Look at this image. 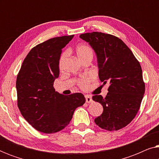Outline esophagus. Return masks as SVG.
<instances>
[{
  "mask_svg": "<svg viewBox=\"0 0 159 159\" xmlns=\"http://www.w3.org/2000/svg\"><path fill=\"white\" fill-rule=\"evenodd\" d=\"M85 99H86V102L88 103H90L93 102L92 98H91V96H90V95H85Z\"/></svg>",
  "mask_w": 159,
  "mask_h": 159,
  "instance_id": "34e87169",
  "label": "esophagus"
}]
</instances>
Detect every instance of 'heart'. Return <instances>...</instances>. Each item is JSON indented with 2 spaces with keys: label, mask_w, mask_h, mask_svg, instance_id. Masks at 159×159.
I'll list each match as a JSON object with an SVG mask.
<instances>
[{
  "label": "heart",
  "mask_w": 159,
  "mask_h": 159,
  "mask_svg": "<svg viewBox=\"0 0 159 159\" xmlns=\"http://www.w3.org/2000/svg\"><path fill=\"white\" fill-rule=\"evenodd\" d=\"M75 52L77 54V57L81 61H83L84 60L91 58L93 59V51L90 45L87 44H79L75 48ZM66 58V53L64 52L61 56L59 59V67L62 68L63 64L65 61V58ZM91 82L90 77H85L82 78L78 81V85L82 90H87L90 86V83Z\"/></svg>",
  "instance_id": "heart-1"
}]
</instances>
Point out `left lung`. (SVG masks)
<instances>
[{
  "label": "left lung",
  "mask_w": 159,
  "mask_h": 159,
  "mask_svg": "<svg viewBox=\"0 0 159 159\" xmlns=\"http://www.w3.org/2000/svg\"><path fill=\"white\" fill-rule=\"evenodd\" d=\"M96 53L99 79L109 84L106 98L93 95L103 111L95 119L99 127L108 131L122 129L133 120L145 93L140 63L121 39L110 34L93 32L80 34Z\"/></svg>",
  "instance_id": "8db88e82"
}]
</instances>
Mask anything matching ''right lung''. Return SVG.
Returning a JSON list of instances; mask_svg holds the SVG:
<instances>
[{
  "label": "right lung",
  "instance_id": "1",
  "mask_svg": "<svg viewBox=\"0 0 159 159\" xmlns=\"http://www.w3.org/2000/svg\"><path fill=\"white\" fill-rule=\"evenodd\" d=\"M74 35L56 37L32 48L16 77L17 106L25 120L39 132L51 134L69 125L76 108L85 103L82 93L55 91L62 48Z\"/></svg>",
  "mask_w": 159,
  "mask_h": 159
}]
</instances>
